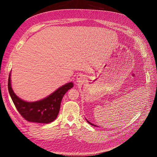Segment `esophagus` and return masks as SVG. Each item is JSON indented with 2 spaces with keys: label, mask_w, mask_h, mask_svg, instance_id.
I'll return each mask as SVG.
<instances>
[{
  "label": "esophagus",
  "mask_w": 157,
  "mask_h": 157,
  "mask_svg": "<svg viewBox=\"0 0 157 157\" xmlns=\"http://www.w3.org/2000/svg\"><path fill=\"white\" fill-rule=\"evenodd\" d=\"M81 79H82V76L81 75H78L77 76V81H78V82H80L81 81Z\"/></svg>",
  "instance_id": "esophagus-1"
}]
</instances>
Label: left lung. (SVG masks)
<instances>
[{
    "mask_svg": "<svg viewBox=\"0 0 157 157\" xmlns=\"http://www.w3.org/2000/svg\"><path fill=\"white\" fill-rule=\"evenodd\" d=\"M86 121H88V123H89V124H90V125H93V126H95V127H97V125H94V123H90V121H88V120H86Z\"/></svg>",
    "mask_w": 157,
    "mask_h": 157,
    "instance_id": "obj_1",
    "label": "left lung"
}]
</instances>
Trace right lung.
Instances as JSON below:
<instances>
[{"instance_id":"1","label":"right lung","mask_w":157,"mask_h":157,"mask_svg":"<svg viewBox=\"0 0 157 157\" xmlns=\"http://www.w3.org/2000/svg\"><path fill=\"white\" fill-rule=\"evenodd\" d=\"M11 72L8 79V90L16 109L22 117L30 122L49 123L54 121L59 114L63 95L74 86L72 82L58 88L43 99L36 102H26L16 95L11 85Z\"/></svg>"}]
</instances>
